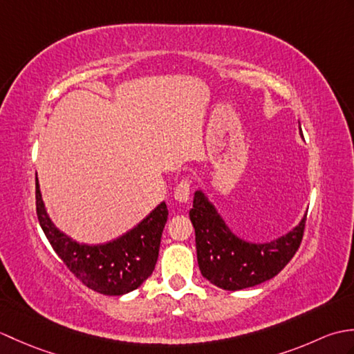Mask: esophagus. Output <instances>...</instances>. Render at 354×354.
<instances>
[{"mask_svg": "<svg viewBox=\"0 0 354 354\" xmlns=\"http://www.w3.org/2000/svg\"><path fill=\"white\" fill-rule=\"evenodd\" d=\"M190 192H192V179L185 178L176 185L175 199H178L179 202H187L190 199Z\"/></svg>", "mask_w": 354, "mask_h": 354, "instance_id": "obj_1", "label": "esophagus"}]
</instances>
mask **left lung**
Wrapping results in <instances>:
<instances>
[{
  "mask_svg": "<svg viewBox=\"0 0 354 354\" xmlns=\"http://www.w3.org/2000/svg\"><path fill=\"white\" fill-rule=\"evenodd\" d=\"M306 219L289 234L269 243H250L228 230L202 192L194 193L190 221L196 232L201 274L225 290L252 288L274 278L298 251Z\"/></svg>",
  "mask_w": 354,
  "mask_h": 354,
  "instance_id": "1",
  "label": "left lung"
}]
</instances>
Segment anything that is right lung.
<instances>
[{
	"instance_id": "1",
	"label": "right lung",
	"mask_w": 354,
	"mask_h": 354,
	"mask_svg": "<svg viewBox=\"0 0 354 354\" xmlns=\"http://www.w3.org/2000/svg\"><path fill=\"white\" fill-rule=\"evenodd\" d=\"M36 214L45 237L70 272L103 295H123L152 275L169 209L161 202L138 227L106 245H80L59 231L45 213L36 178Z\"/></svg>"
}]
</instances>
